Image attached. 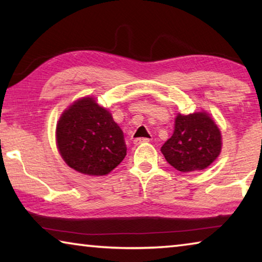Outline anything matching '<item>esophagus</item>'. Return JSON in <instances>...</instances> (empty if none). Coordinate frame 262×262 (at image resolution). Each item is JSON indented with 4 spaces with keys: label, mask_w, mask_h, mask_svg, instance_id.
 <instances>
[{
    "label": "esophagus",
    "mask_w": 262,
    "mask_h": 262,
    "mask_svg": "<svg viewBox=\"0 0 262 262\" xmlns=\"http://www.w3.org/2000/svg\"><path fill=\"white\" fill-rule=\"evenodd\" d=\"M149 141H150V139H147V137H139V139L134 140V144L139 145L141 143H148Z\"/></svg>",
    "instance_id": "esophagus-1"
}]
</instances>
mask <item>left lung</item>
I'll list each match as a JSON object with an SVG mask.
<instances>
[{"mask_svg": "<svg viewBox=\"0 0 262 262\" xmlns=\"http://www.w3.org/2000/svg\"><path fill=\"white\" fill-rule=\"evenodd\" d=\"M222 135L205 111L188 115L178 113L173 134L163 144L162 154L180 172L205 170L220 156Z\"/></svg>", "mask_w": 262, "mask_h": 262, "instance_id": "1", "label": "left lung"}]
</instances>
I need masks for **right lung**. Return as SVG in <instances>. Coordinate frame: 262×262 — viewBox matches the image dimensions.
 Segmentation results:
<instances>
[{
    "instance_id": "right-lung-1",
    "label": "right lung",
    "mask_w": 262,
    "mask_h": 262,
    "mask_svg": "<svg viewBox=\"0 0 262 262\" xmlns=\"http://www.w3.org/2000/svg\"><path fill=\"white\" fill-rule=\"evenodd\" d=\"M55 137L66 164L86 176L108 174L127 155L121 128L92 97H83L63 111Z\"/></svg>"
}]
</instances>
